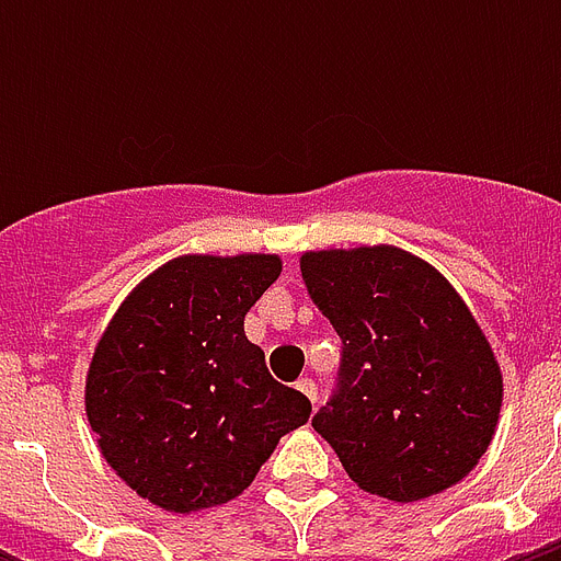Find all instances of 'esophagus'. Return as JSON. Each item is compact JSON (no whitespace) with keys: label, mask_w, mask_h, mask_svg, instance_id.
<instances>
[{"label":"esophagus","mask_w":561,"mask_h":561,"mask_svg":"<svg viewBox=\"0 0 561 561\" xmlns=\"http://www.w3.org/2000/svg\"><path fill=\"white\" fill-rule=\"evenodd\" d=\"M297 390L306 392L308 401H311V404H317V383H314V378H299Z\"/></svg>","instance_id":"obj_1"}]
</instances>
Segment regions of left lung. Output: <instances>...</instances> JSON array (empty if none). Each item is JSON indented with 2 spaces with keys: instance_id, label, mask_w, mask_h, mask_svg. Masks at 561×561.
Instances as JSON below:
<instances>
[{
  "instance_id": "1",
  "label": "left lung",
  "mask_w": 561,
  "mask_h": 561,
  "mask_svg": "<svg viewBox=\"0 0 561 561\" xmlns=\"http://www.w3.org/2000/svg\"><path fill=\"white\" fill-rule=\"evenodd\" d=\"M308 297L341 337L311 419L369 495L422 501L469 474L495 434L501 369L457 290L396 247L302 255Z\"/></svg>"
}]
</instances>
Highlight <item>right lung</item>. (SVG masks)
<instances>
[{"label": "right lung", "mask_w": 561, "mask_h": 561, "mask_svg": "<svg viewBox=\"0 0 561 561\" xmlns=\"http://www.w3.org/2000/svg\"><path fill=\"white\" fill-rule=\"evenodd\" d=\"M279 271L276 255H183L107 325L87 375V416L104 460L151 504H227L311 416V401L276 381L244 334V314Z\"/></svg>", "instance_id": "right-lung-1"}]
</instances>
